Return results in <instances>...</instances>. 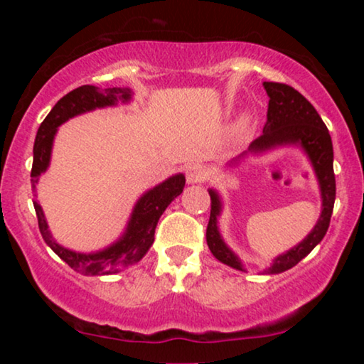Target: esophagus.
I'll return each instance as SVG.
<instances>
[{"label": "esophagus", "mask_w": 364, "mask_h": 364, "mask_svg": "<svg viewBox=\"0 0 364 364\" xmlns=\"http://www.w3.org/2000/svg\"><path fill=\"white\" fill-rule=\"evenodd\" d=\"M186 177L188 183H200L207 181L208 171L203 166H200V164H192V166L187 167Z\"/></svg>", "instance_id": "1"}]
</instances>
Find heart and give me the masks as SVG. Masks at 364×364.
Wrapping results in <instances>:
<instances>
[{
  "mask_svg": "<svg viewBox=\"0 0 364 364\" xmlns=\"http://www.w3.org/2000/svg\"><path fill=\"white\" fill-rule=\"evenodd\" d=\"M252 114L250 112H243L240 117L237 119V124H235V131L237 132H245L248 127H250V124H252Z\"/></svg>",
  "mask_w": 364,
  "mask_h": 364,
  "instance_id": "b5f03b06",
  "label": "heart"
}]
</instances>
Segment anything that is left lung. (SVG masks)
Here are the masks:
<instances>
[{"instance_id":"8db88e82","label":"left lung","mask_w":364,"mask_h":364,"mask_svg":"<svg viewBox=\"0 0 364 364\" xmlns=\"http://www.w3.org/2000/svg\"><path fill=\"white\" fill-rule=\"evenodd\" d=\"M263 87L270 97L263 134L250 144L248 151L232 159L227 164V168L237 167L247 156H262V154L270 152L278 147H298L310 161L321 197V213L311 232L290 250L273 258L272 265L263 270L267 275H277V273L295 267L326 235L333 205H335L336 182L335 172H333L331 136L316 109L300 92L287 86V84L263 82ZM208 193H210L212 208L210 220L207 225V245L218 262L225 263L235 270L247 272L240 257L227 245L220 230H218V217L222 215L223 210L220 193L215 188H208Z\"/></svg>"}]
</instances>
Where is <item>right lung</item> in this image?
Masks as SVG:
<instances>
[{
	"mask_svg": "<svg viewBox=\"0 0 364 364\" xmlns=\"http://www.w3.org/2000/svg\"><path fill=\"white\" fill-rule=\"evenodd\" d=\"M134 97V91L129 87H107L99 89L96 86H81L66 96L59 99L56 106L51 109L46 119L38 129L36 141L33 147V168H31V186L36 197V183L39 177L49 168L53 154L54 137L58 134V127L68 122L69 119L81 116V114L96 111V109L114 107L121 104H129ZM186 187V176H176L166 178L157 183L156 187L149 188L137 198L134 205L127 225L122 235L112 242L111 245L96 252H76L71 248L59 245L48 227V220L44 217L43 207L34 198V210H36L39 232L44 242L51 247L56 255L68 263L73 270L86 277H101L119 273L124 268L141 262L142 257L149 252L154 243L157 222L164 210L171 205L173 198L178 197Z\"/></svg>",
	"mask_w": 364,
	"mask_h": 364,
	"instance_id": "obj_1",
	"label": "right lung"
}]
</instances>
